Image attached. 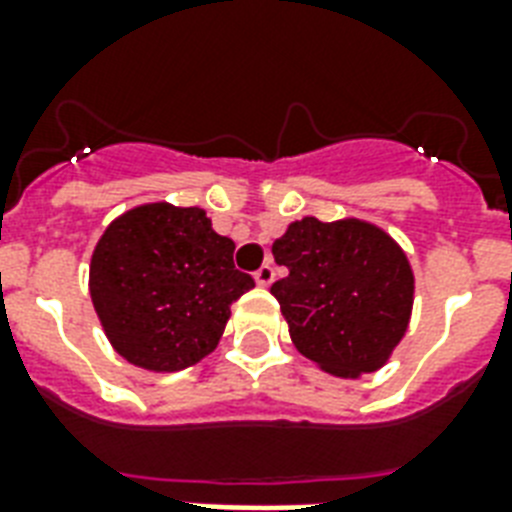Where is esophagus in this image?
Here are the masks:
<instances>
[{
    "mask_svg": "<svg viewBox=\"0 0 512 512\" xmlns=\"http://www.w3.org/2000/svg\"><path fill=\"white\" fill-rule=\"evenodd\" d=\"M255 281H257V287H271L273 284V268L268 263L260 265L255 271Z\"/></svg>",
    "mask_w": 512,
    "mask_h": 512,
    "instance_id": "1",
    "label": "esophagus"
}]
</instances>
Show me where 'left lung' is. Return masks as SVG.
<instances>
[{
  "mask_svg": "<svg viewBox=\"0 0 512 512\" xmlns=\"http://www.w3.org/2000/svg\"><path fill=\"white\" fill-rule=\"evenodd\" d=\"M289 276L271 287L295 348L324 372L358 377L390 358L412 316L414 273L377 225L303 217L273 241Z\"/></svg>",
  "mask_w": 512,
  "mask_h": 512,
  "instance_id": "obj_1",
  "label": "left lung"
}]
</instances>
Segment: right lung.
<instances>
[{"instance_id": "obj_1", "label": "right lung", "mask_w": 512, "mask_h": 512, "mask_svg": "<svg viewBox=\"0 0 512 512\" xmlns=\"http://www.w3.org/2000/svg\"><path fill=\"white\" fill-rule=\"evenodd\" d=\"M233 249L199 207L156 201L116 217L90 263L92 305L116 353L151 372L209 356L231 303L255 287Z\"/></svg>"}]
</instances>
